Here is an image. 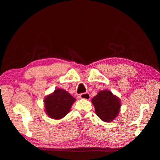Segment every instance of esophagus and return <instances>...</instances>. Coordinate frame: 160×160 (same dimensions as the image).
<instances>
[{
  "label": "esophagus",
  "mask_w": 160,
  "mask_h": 160,
  "mask_svg": "<svg viewBox=\"0 0 160 160\" xmlns=\"http://www.w3.org/2000/svg\"><path fill=\"white\" fill-rule=\"evenodd\" d=\"M80 97L81 99H83L89 100V99H90V97H91V96H90V95L88 93H84L80 94Z\"/></svg>",
  "instance_id": "1"
}]
</instances>
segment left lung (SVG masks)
Returning a JSON list of instances; mask_svg holds the SVG:
<instances>
[{
	"mask_svg": "<svg viewBox=\"0 0 160 160\" xmlns=\"http://www.w3.org/2000/svg\"><path fill=\"white\" fill-rule=\"evenodd\" d=\"M97 116L105 122L113 121L120 111L121 101L109 90L100 91L92 100Z\"/></svg>",
	"mask_w": 160,
	"mask_h": 160,
	"instance_id": "left-lung-1",
	"label": "left lung"
}]
</instances>
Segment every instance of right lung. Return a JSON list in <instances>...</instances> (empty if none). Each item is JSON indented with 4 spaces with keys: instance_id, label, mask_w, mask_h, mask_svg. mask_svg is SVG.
I'll return each mask as SVG.
<instances>
[{
    "instance_id": "right-lung-1",
    "label": "right lung",
    "mask_w": 160,
    "mask_h": 160,
    "mask_svg": "<svg viewBox=\"0 0 160 160\" xmlns=\"http://www.w3.org/2000/svg\"><path fill=\"white\" fill-rule=\"evenodd\" d=\"M75 101L76 99L66 90L57 88L52 93L45 97V112L51 118L60 120L70 112Z\"/></svg>"
}]
</instances>
